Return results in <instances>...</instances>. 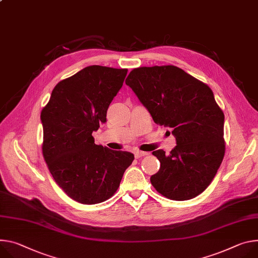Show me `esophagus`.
<instances>
[{
  "label": "esophagus",
  "instance_id": "1",
  "mask_svg": "<svg viewBox=\"0 0 258 258\" xmlns=\"http://www.w3.org/2000/svg\"><path fill=\"white\" fill-rule=\"evenodd\" d=\"M148 154H149L148 152H144V151H140V150H138V151H136V152H135V157H136V158H141V157L146 156V155H148Z\"/></svg>",
  "mask_w": 258,
  "mask_h": 258
}]
</instances>
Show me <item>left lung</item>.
I'll list each match as a JSON object with an SVG mask.
<instances>
[{"instance_id": "obj_1", "label": "left lung", "mask_w": 258, "mask_h": 258, "mask_svg": "<svg viewBox=\"0 0 258 258\" xmlns=\"http://www.w3.org/2000/svg\"><path fill=\"white\" fill-rule=\"evenodd\" d=\"M156 124L171 127L177 145L169 155L153 151L159 171L154 188L174 201L201 195L224 156V114L211 88L175 66L134 69L125 80Z\"/></svg>"}]
</instances>
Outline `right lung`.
<instances>
[{
    "label": "right lung",
    "instance_id": "add662e5",
    "mask_svg": "<svg viewBox=\"0 0 258 258\" xmlns=\"http://www.w3.org/2000/svg\"><path fill=\"white\" fill-rule=\"evenodd\" d=\"M126 69L89 66L58 82L42 112L43 156L60 188L74 201L93 205L110 199L134 154L95 144L92 133L122 87Z\"/></svg>",
    "mask_w": 258,
    "mask_h": 258
}]
</instances>
